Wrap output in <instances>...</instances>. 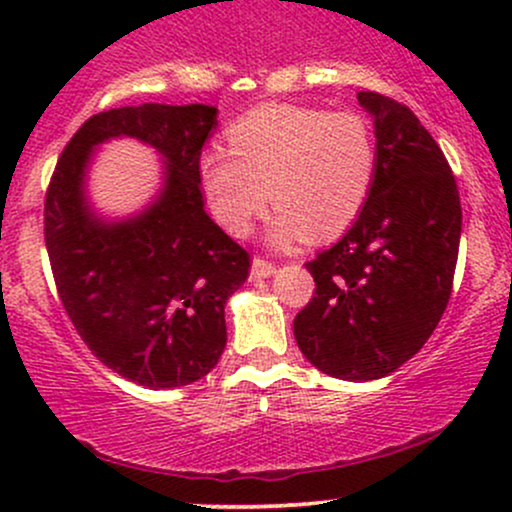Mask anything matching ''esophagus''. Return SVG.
I'll return each instance as SVG.
<instances>
[{
    "label": "esophagus",
    "mask_w": 512,
    "mask_h": 512,
    "mask_svg": "<svg viewBox=\"0 0 512 512\" xmlns=\"http://www.w3.org/2000/svg\"><path fill=\"white\" fill-rule=\"evenodd\" d=\"M274 272H276V267L272 262L260 260V257H255V260H252V269H250L252 279H267V276H272Z\"/></svg>",
    "instance_id": "obj_1"
}]
</instances>
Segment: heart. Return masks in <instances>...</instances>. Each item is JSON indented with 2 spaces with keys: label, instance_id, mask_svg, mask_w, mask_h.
<instances>
[{
  "label": "heart",
  "instance_id": "b5f03b06",
  "mask_svg": "<svg viewBox=\"0 0 512 512\" xmlns=\"http://www.w3.org/2000/svg\"><path fill=\"white\" fill-rule=\"evenodd\" d=\"M228 148L209 146L199 156L204 197L233 236H245L272 199L274 245L346 231L378 168L373 129L361 115L303 105L250 110L228 127Z\"/></svg>",
  "mask_w": 512,
  "mask_h": 512
}]
</instances>
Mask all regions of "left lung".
Wrapping results in <instances>:
<instances>
[{
	"mask_svg": "<svg viewBox=\"0 0 512 512\" xmlns=\"http://www.w3.org/2000/svg\"><path fill=\"white\" fill-rule=\"evenodd\" d=\"M356 98L373 117L375 180L349 231L305 264L315 296L293 334L317 370L366 383L395 373L436 330L452 291L462 207L419 117L380 93Z\"/></svg>",
	"mask_w": 512,
	"mask_h": 512,
	"instance_id": "8db88e82",
	"label": "left lung"
}]
</instances>
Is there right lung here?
<instances>
[{
  "label": "right lung",
  "mask_w": 512,
  "mask_h": 512,
  "mask_svg": "<svg viewBox=\"0 0 512 512\" xmlns=\"http://www.w3.org/2000/svg\"><path fill=\"white\" fill-rule=\"evenodd\" d=\"M211 105H127L93 115L62 151L45 197V245L69 320L98 361L132 383H197L226 349V308L250 255L204 211L199 156ZM129 136L162 156V187L122 220L87 199L95 149Z\"/></svg>",
  "instance_id": "1"
}]
</instances>
